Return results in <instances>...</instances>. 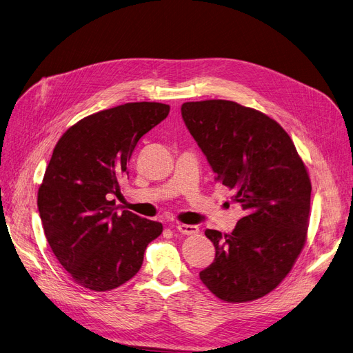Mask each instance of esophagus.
Here are the masks:
<instances>
[{"label":"esophagus","mask_w":353,"mask_h":353,"mask_svg":"<svg viewBox=\"0 0 353 353\" xmlns=\"http://www.w3.org/2000/svg\"><path fill=\"white\" fill-rule=\"evenodd\" d=\"M177 230L181 234H186V236H193V234H197L200 232V229L196 225H179Z\"/></svg>","instance_id":"esophagus-1"}]
</instances>
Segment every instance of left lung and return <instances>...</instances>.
I'll return each instance as SVG.
<instances>
[{
    "label": "left lung",
    "mask_w": 353,
    "mask_h": 353,
    "mask_svg": "<svg viewBox=\"0 0 353 353\" xmlns=\"http://www.w3.org/2000/svg\"><path fill=\"white\" fill-rule=\"evenodd\" d=\"M181 116L214 180L234 190L245 210L232 233L208 229L214 262L200 279L219 299L263 298L292 270L307 237L312 184L283 127L262 111L229 100L189 101Z\"/></svg>",
    "instance_id": "obj_1"
}]
</instances>
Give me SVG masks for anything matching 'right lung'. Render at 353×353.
I'll return each instance as SVG.
<instances>
[{
  "label": "right lung",
  "mask_w": 353,
  "mask_h": 353,
  "mask_svg": "<svg viewBox=\"0 0 353 353\" xmlns=\"http://www.w3.org/2000/svg\"><path fill=\"white\" fill-rule=\"evenodd\" d=\"M170 105L127 103L87 116L55 144L39 189L47 242L77 285L105 292L140 270L147 245L163 225L123 210L111 194L139 140L169 116Z\"/></svg>",
  "instance_id": "1"
}]
</instances>
